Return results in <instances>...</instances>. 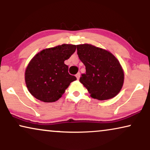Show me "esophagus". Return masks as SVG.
Here are the masks:
<instances>
[{
  "mask_svg": "<svg viewBox=\"0 0 150 150\" xmlns=\"http://www.w3.org/2000/svg\"><path fill=\"white\" fill-rule=\"evenodd\" d=\"M75 76H76V77H77V79H79V77H80V73H77V74H76V75H75Z\"/></svg>",
  "mask_w": 150,
  "mask_h": 150,
  "instance_id": "1",
  "label": "esophagus"
}]
</instances>
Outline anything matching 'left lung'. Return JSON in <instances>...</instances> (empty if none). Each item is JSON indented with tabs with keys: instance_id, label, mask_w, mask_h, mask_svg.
<instances>
[{
	"instance_id": "obj_1",
	"label": "left lung",
	"mask_w": 150,
	"mask_h": 150,
	"mask_svg": "<svg viewBox=\"0 0 150 150\" xmlns=\"http://www.w3.org/2000/svg\"><path fill=\"white\" fill-rule=\"evenodd\" d=\"M77 55L86 67L79 81L91 97L106 100L115 97L122 88L124 73L118 59L106 50L92 45H77Z\"/></svg>"
}]
</instances>
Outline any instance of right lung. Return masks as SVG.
<instances>
[{
    "label": "right lung",
    "mask_w": 150,
    "mask_h": 150,
    "mask_svg": "<svg viewBox=\"0 0 150 150\" xmlns=\"http://www.w3.org/2000/svg\"><path fill=\"white\" fill-rule=\"evenodd\" d=\"M76 45H64L44 49L37 53L25 71V83L33 97L44 102H54L77 78L69 73L64 64L75 53Z\"/></svg>",
    "instance_id": "1"
}]
</instances>
